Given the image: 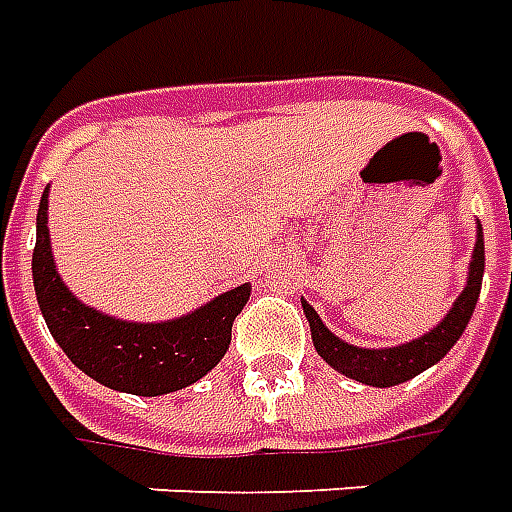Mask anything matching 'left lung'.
<instances>
[{
    "label": "left lung",
    "mask_w": 512,
    "mask_h": 512,
    "mask_svg": "<svg viewBox=\"0 0 512 512\" xmlns=\"http://www.w3.org/2000/svg\"><path fill=\"white\" fill-rule=\"evenodd\" d=\"M482 270H485V242H482L480 226V231H477V245H474V253H471L469 281H466V289L455 300L452 311H449L444 320L438 322L433 331L419 336L416 342L402 344V347H389V350H364V347H353V344L342 342L339 336H333L322 325L317 311L303 300V311H306L308 325H311L314 347H317V353L333 369H339L342 375L358 380V383L380 386V389L400 386L405 380L416 378L427 366L441 361L455 347L460 336H463L471 314H474V306H477V297H480Z\"/></svg>",
    "instance_id": "8db88e82"
}]
</instances>
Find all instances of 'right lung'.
<instances>
[{
	"instance_id": "right-lung-1",
	"label": "right lung",
	"mask_w": 512,
	"mask_h": 512,
	"mask_svg": "<svg viewBox=\"0 0 512 512\" xmlns=\"http://www.w3.org/2000/svg\"><path fill=\"white\" fill-rule=\"evenodd\" d=\"M49 190L38 209V239L32 250V281L49 331L85 375L115 391L140 397L170 394L201 380L231 344V325L248 303L242 284L198 311L170 322H121L79 303L54 270L49 228Z\"/></svg>"
}]
</instances>
